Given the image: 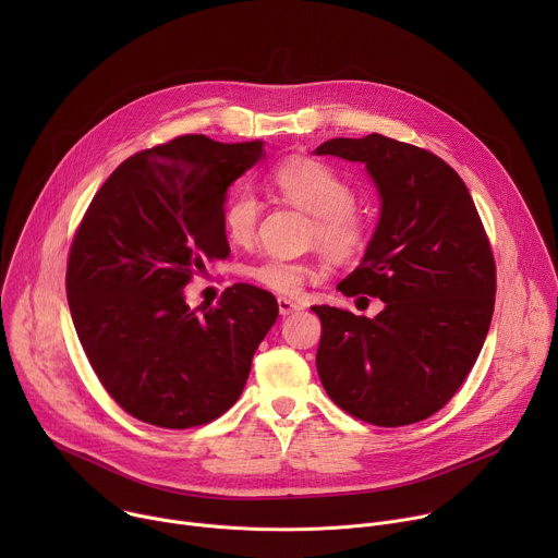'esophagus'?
Listing matches in <instances>:
<instances>
[{"instance_id": "1", "label": "esophagus", "mask_w": 558, "mask_h": 558, "mask_svg": "<svg viewBox=\"0 0 558 558\" xmlns=\"http://www.w3.org/2000/svg\"><path fill=\"white\" fill-rule=\"evenodd\" d=\"M278 308H280V315H291L293 311H300V304L289 300V298H284V295H280L278 298Z\"/></svg>"}]
</instances>
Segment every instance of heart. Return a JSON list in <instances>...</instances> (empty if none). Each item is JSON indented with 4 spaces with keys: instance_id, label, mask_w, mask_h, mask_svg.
I'll use <instances>...</instances> for the list:
<instances>
[{
    "instance_id": "heart-1",
    "label": "heart",
    "mask_w": 558,
    "mask_h": 558,
    "mask_svg": "<svg viewBox=\"0 0 558 558\" xmlns=\"http://www.w3.org/2000/svg\"><path fill=\"white\" fill-rule=\"evenodd\" d=\"M271 187L291 205L313 216L311 238L333 258H353L366 245L368 222L353 205L351 183L317 158H289L271 172ZM260 218V201L243 190L222 209V227L231 243H254ZM247 276L265 289L293 295L304 280L315 276L313 267L284 258H267L247 269Z\"/></svg>"
}]
</instances>
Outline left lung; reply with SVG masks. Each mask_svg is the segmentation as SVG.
<instances>
[{
	"mask_svg": "<svg viewBox=\"0 0 558 558\" xmlns=\"http://www.w3.org/2000/svg\"><path fill=\"white\" fill-rule=\"evenodd\" d=\"M315 154L366 166L379 220L338 289L384 302L375 317L311 306L323 323L317 375L362 422H422L459 390L490 329L497 271L482 218L459 174L422 147L368 134L325 141Z\"/></svg>",
	"mask_w": 558,
	"mask_h": 558,
	"instance_id": "obj_1",
	"label": "left lung"
}]
</instances>
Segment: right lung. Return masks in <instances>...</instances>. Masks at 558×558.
<instances>
[{
  "label": "right lung",
  "mask_w": 558,
  "mask_h": 558,
  "mask_svg": "<svg viewBox=\"0 0 558 558\" xmlns=\"http://www.w3.org/2000/svg\"><path fill=\"white\" fill-rule=\"evenodd\" d=\"M263 156L265 141L179 136L123 161L78 225L65 271L72 323L106 390L141 422L220 417L276 323V298L254 284L196 311L183 293L207 260L227 258V190Z\"/></svg>",
  "instance_id": "add662e5"
}]
</instances>
